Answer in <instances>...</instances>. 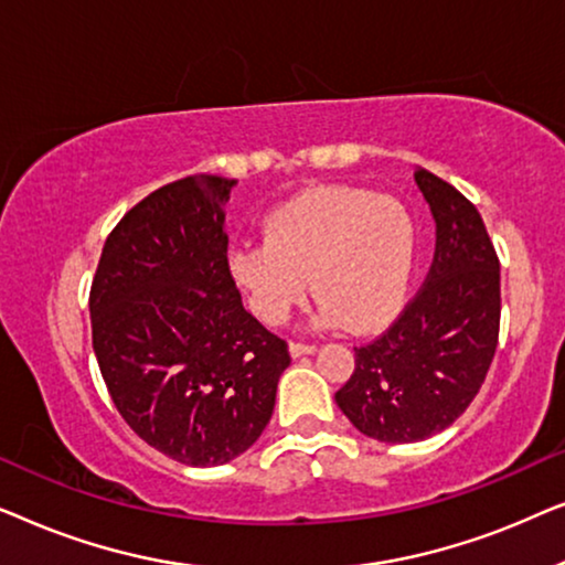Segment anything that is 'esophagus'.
<instances>
[{"label": "esophagus", "mask_w": 565, "mask_h": 565, "mask_svg": "<svg viewBox=\"0 0 565 565\" xmlns=\"http://www.w3.org/2000/svg\"><path fill=\"white\" fill-rule=\"evenodd\" d=\"M290 354L292 358H303V354H313L316 352V347L313 344H300V342H290Z\"/></svg>", "instance_id": "esophagus-1"}]
</instances>
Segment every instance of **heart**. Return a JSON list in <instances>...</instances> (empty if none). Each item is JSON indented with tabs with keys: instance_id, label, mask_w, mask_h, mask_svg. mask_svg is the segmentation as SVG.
Here are the masks:
<instances>
[{
	"instance_id": "obj_1",
	"label": "heart",
	"mask_w": 565,
	"mask_h": 565,
	"mask_svg": "<svg viewBox=\"0 0 565 565\" xmlns=\"http://www.w3.org/2000/svg\"><path fill=\"white\" fill-rule=\"evenodd\" d=\"M416 262V226L398 200L327 184L290 198L265 218V242L231 252L228 269L267 327L288 319L308 292L316 323L373 331L404 303Z\"/></svg>"
}]
</instances>
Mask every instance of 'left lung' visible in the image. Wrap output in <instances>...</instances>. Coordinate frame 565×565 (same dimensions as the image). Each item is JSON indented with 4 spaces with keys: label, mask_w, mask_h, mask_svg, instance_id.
<instances>
[{
    "label": "left lung",
    "mask_w": 565,
    "mask_h": 565,
    "mask_svg": "<svg viewBox=\"0 0 565 565\" xmlns=\"http://www.w3.org/2000/svg\"><path fill=\"white\" fill-rule=\"evenodd\" d=\"M414 180L437 226L424 288L373 344L354 347L337 406L377 443H422L450 427L481 391L499 342V259L481 213L427 169Z\"/></svg>",
    "instance_id": "8db88e82"
}]
</instances>
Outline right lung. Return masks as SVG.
Masks as SVG:
<instances>
[{
	"label": "right lung",
	"instance_id": "add662e5",
	"mask_svg": "<svg viewBox=\"0 0 565 565\" xmlns=\"http://www.w3.org/2000/svg\"><path fill=\"white\" fill-rule=\"evenodd\" d=\"M234 184L195 174L143 198L107 236L89 292L113 404L143 443L195 468L257 443L290 365L288 344L246 311L228 273Z\"/></svg>",
	"mask_w": 565,
	"mask_h": 565
}]
</instances>
